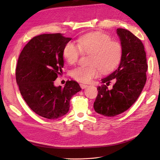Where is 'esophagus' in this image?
Returning a JSON list of instances; mask_svg holds the SVG:
<instances>
[{
  "instance_id": "esophagus-1",
  "label": "esophagus",
  "mask_w": 160,
  "mask_h": 160,
  "mask_svg": "<svg viewBox=\"0 0 160 160\" xmlns=\"http://www.w3.org/2000/svg\"><path fill=\"white\" fill-rule=\"evenodd\" d=\"M80 87H81V88L82 89H84V88H87V87H88V85H85V84H82V83H81V84H80Z\"/></svg>"
}]
</instances>
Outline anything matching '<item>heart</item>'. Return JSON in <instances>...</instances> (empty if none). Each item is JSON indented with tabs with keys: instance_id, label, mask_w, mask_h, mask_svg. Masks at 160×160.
Listing matches in <instances>:
<instances>
[{
	"instance_id": "b5f03b06",
	"label": "heart",
	"mask_w": 160,
	"mask_h": 160,
	"mask_svg": "<svg viewBox=\"0 0 160 160\" xmlns=\"http://www.w3.org/2000/svg\"><path fill=\"white\" fill-rule=\"evenodd\" d=\"M81 53L90 54L87 66H79L72 71V78L81 82H91L97 78L100 71L111 72L120 62L122 55L121 44L112 41L110 35L102 32L88 33L79 37L77 44L69 41L63 49V56L69 64H75Z\"/></svg>"
}]
</instances>
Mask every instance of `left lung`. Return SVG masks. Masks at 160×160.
Here are the masks:
<instances>
[{"mask_svg":"<svg viewBox=\"0 0 160 160\" xmlns=\"http://www.w3.org/2000/svg\"><path fill=\"white\" fill-rule=\"evenodd\" d=\"M122 55L118 68L103 78L98 87V95L94 102L96 112L113 117L127 110L136 102L146 81L148 65L142 41L129 31L118 28ZM116 82L111 90L107 86Z\"/></svg>","mask_w":160,"mask_h":160,"instance_id":"left-lung-1","label":"left lung"}]
</instances>
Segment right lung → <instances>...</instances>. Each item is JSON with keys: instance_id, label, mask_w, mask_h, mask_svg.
I'll return each instance as SVG.
<instances>
[{"instance_id": "add662e5", "label": "right lung", "mask_w": 160, "mask_h": 160, "mask_svg": "<svg viewBox=\"0 0 160 160\" xmlns=\"http://www.w3.org/2000/svg\"><path fill=\"white\" fill-rule=\"evenodd\" d=\"M71 39L61 33L37 35L19 56L16 79L20 93L31 109L44 118L54 119L66 115L70 99L81 90L73 80L67 81L64 87L54 85L62 72L63 47Z\"/></svg>"}]
</instances>
